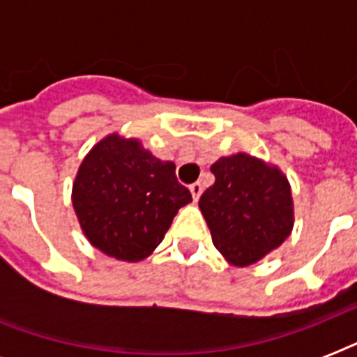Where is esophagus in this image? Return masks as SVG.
<instances>
[{
    "mask_svg": "<svg viewBox=\"0 0 357 357\" xmlns=\"http://www.w3.org/2000/svg\"><path fill=\"white\" fill-rule=\"evenodd\" d=\"M189 190H190V195H192V200L198 202V198L202 196V183H198V181H196V183L190 185Z\"/></svg>",
    "mask_w": 357,
    "mask_h": 357,
    "instance_id": "obj_1",
    "label": "esophagus"
}]
</instances>
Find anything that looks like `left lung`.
Returning a JSON list of instances; mask_svg holds the SVG:
<instances>
[{
  "label": "left lung",
  "instance_id": "1",
  "mask_svg": "<svg viewBox=\"0 0 357 357\" xmlns=\"http://www.w3.org/2000/svg\"><path fill=\"white\" fill-rule=\"evenodd\" d=\"M215 183L200 196L213 244L235 266H248L278 248L294 224L287 178L248 153L220 157Z\"/></svg>",
  "mask_w": 357,
  "mask_h": 357
}]
</instances>
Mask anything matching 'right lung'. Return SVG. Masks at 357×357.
I'll use <instances>...</instances> for the list:
<instances>
[{
	"label": "right lung",
	"instance_id": "obj_1",
	"mask_svg": "<svg viewBox=\"0 0 357 357\" xmlns=\"http://www.w3.org/2000/svg\"><path fill=\"white\" fill-rule=\"evenodd\" d=\"M189 202L192 196L176 178L172 161L116 133L89 151L72 189L75 215L92 246L129 263L161 244L178 209Z\"/></svg>",
	"mask_w": 357,
	"mask_h": 357
}]
</instances>
